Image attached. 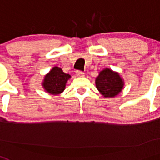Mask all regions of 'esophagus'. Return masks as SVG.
Returning a JSON list of instances; mask_svg holds the SVG:
<instances>
[{"label": "esophagus", "mask_w": 160, "mask_h": 160, "mask_svg": "<svg viewBox=\"0 0 160 160\" xmlns=\"http://www.w3.org/2000/svg\"><path fill=\"white\" fill-rule=\"evenodd\" d=\"M76 73H77V77H83V76H84V72L81 70H77V72H76Z\"/></svg>", "instance_id": "34e87169"}]
</instances>
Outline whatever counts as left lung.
Segmentation results:
<instances>
[{
	"instance_id": "left-lung-1",
	"label": "left lung",
	"mask_w": 160,
	"mask_h": 160,
	"mask_svg": "<svg viewBox=\"0 0 160 160\" xmlns=\"http://www.w3.org/2000/svg\"><path fill=\"white\" fill-rule=\"evenodd\" d=\"M96 88L105 98H112L117 95L123 87V80L117 72L109 69H105L99 72L95 80Z\"/></svg>"
}]
</instances>
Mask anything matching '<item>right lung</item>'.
Instances as JSON below:
<instances>
[{
  "mask_svg": "<svg viewBox=\"0 0 160 160\" xmlns=\"http://www.w3.org/2000/svg\"><path fill=\"white\" fill-rule=\"evenodd\" d=\"M69 78V74L65 73L61 68L55 66L45 76L43 87L50 94H58L64 91L66 82Z\"/></svg>",
  "mask_w": 160,
  "mask_h": 160,
  "instance_id": "obj_1",
  "label": "right lung"
}]
</instances>
